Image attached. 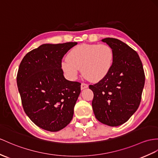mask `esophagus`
<instances>
[{
	"label": "esophagus",
	"instance_id": "34e87169",
	"mask_svg": "<svg viewBox=\"0 0 158 158\" xmlns=\"http://www.w3.org/2000/svg\"><path fill=\"white\" fill-rule=\"evenodd\" d=\"M88 87V85L87 84H86V83H82V84H81V89L82 90L84 89V88H86Z\"/></svg>",
	"mask_w": 158,
	"mask_h": 158
}]
</instances>
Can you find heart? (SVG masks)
I'll return each mask as SVG.
<instances>
[{"label":"heart","mask_w":158,"mask_h":158,"mask_svg":"<svg viewBox=\"0 0 158 158\" xmlns=\"http://www.w3.org/2000/svg\"><path fill=\"white\" fill-rule=\"evenodd\" d=\"M114 54L105 44H83L76 46L62 61L61 67L67 76L75 80L81 68L82 74L92 82L105 78L113 68Z\"/></svg>","instance_id":"heart-1"}]
</instances>
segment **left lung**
Segmentation results:
<instances>
[{
	"label": "left lung",
	"instance_id": "8db88e82",
	"mask_svg": "<svg viewBox=\"0 0 158 158\" xmlns=\"http://www.w3.org/2000/svg\"><path fill=\"white\" fill-rule=\"evenodd\" d=\"M102 41L112 48L114 60L108 75L89 86L94 93L92 106L98 121L117 127L127 121L139 107L145 73L139 55L129 45L114 38Z\"/></svg>",
	"mask_w": 158,
	"mask_h": 158
}]
</instances>
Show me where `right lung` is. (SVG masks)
I'll list each match as a JSON object with an SVG mask.
<instances>
[{
    "mask_svg": "<svg viewBox=\"0 0 158 158\" xmlns=\"http://www.w3.org/2000/svg\"><path fill=\"white\" fill-rule=\"evenodd\" d=\"M77 44L41 45L19 65L17 83L23 108L35 124L49 131L70 123L81 92V83L66 80L61 69L64 56Z\"/></svg>",
    "mask_w": 158,
    "mask_h": 158,
    "instance_id": "right-lung-1",
    "label": "right lung"
}]
</instances>
